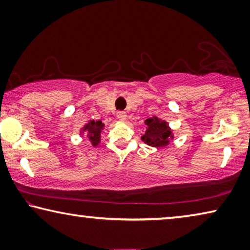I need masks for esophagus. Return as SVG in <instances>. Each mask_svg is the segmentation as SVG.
Masks as SVG:
<instances>
[{"instance_id": "34e87169", "label": "esophagus", "mask_w": 250, "mask_h": 250, "mask_svg": "<svg viewBox=\"0 0 250 250\" xmlns=\"http://www.w3.org/2000/svg\"><path fill=\"white\" fill-rule=\"evenodd\" d=\"M117 118L119 119V120L125 121L126 119V113L125 112V111H119V112L117 113Z\"/></svg>"}]
</instances>
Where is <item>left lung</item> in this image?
Listing matches in <instances>:
<instances>
[{
  "instance_id": "left-lung-1",
  "label": "left lung",
  "mask_w": 250,
  "mask_h": 250,
  "mask_svg": "<svg viewBox=\"0 0 250 250\" xmlns=\"http://www.w3.org/2000/svg\"><path fill=\"white\" fill-rule=\"evenodd\" d=\"M145 125H147V130L141 137V140L145 144L152 147H165L169 144L173 133L166 121H163L157 117H152L147 119Z\"/></svg>"
}]
</instances>
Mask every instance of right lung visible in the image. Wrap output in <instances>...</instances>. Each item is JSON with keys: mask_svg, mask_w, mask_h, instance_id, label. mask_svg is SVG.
I'll use <instances>...</instances> for the list:
<instances>
[{"mask_svg": "<svg viewBox=\"0 0 250 250\" xmlns=\"http://www.w3.org/2000/svg\"><path fill=\"white\" fill-rule=\"evenodd\" d=\"M104 128V124L102 121H94L89 120L87 125H84V128L82 129V131H85L87 137L88 141L93 145V147H96L101 141V132Z\"/></svg>", "mask_w": 250, "mask_h": 250, "instance_id": "right-lung-1", "label": "right lung"}]
</instances>
